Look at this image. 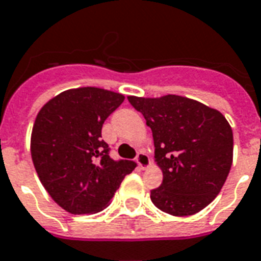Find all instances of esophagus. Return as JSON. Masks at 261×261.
<instances>
[{
	"label": "esophagus",
	"instance_id": "obj_1",
	"mask_svg": "<svg viewBox=\"0 0 261 261\" xmlns=\"http://www.w3.org/2000/svg\"><path fill=\"white\" fill-rule=\"evenodd\" d=\"M135 162L138 163V166L141 167L142 170H145V168L150 164V159H149V156L145 152H138V154L135 157Z\"/></svg>",
	"mask_w": 261,
	"mask_h": 261
}]
</instances>
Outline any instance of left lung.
<instances>
[{"mask_svg":"<svg viewBox=\"0 0 261 261\" xmlns=\"http://www.w3.org/2000/svg\"><path fill=\"white\" fill-rule=\"evenodd\" d=\"M144 115L163 182L150 200L166 214L189 216L214 201L232 163V130L222 113L180 95L127 97Z\"/></svg>","mask_w":261,"mask_h":261,"instance_id":"left-lung-1","label":"left lung"}]
</instances>
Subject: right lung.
<instances>
[{"label": "right lung", "mask_w": 261, "mask_h": 261, "mask_svg": "<svg viewBox=\"0 0 261 261\" xmlns=\"http://www.w3.org/2000/svg\"><path fill=\"white\" fill-rule=\"evenodd\" d=\"M124 101L119 93L82 87L56 95L39 111L31 157L50 197L73 215L104 210L137 163L113 160L101 137L107 117Z\"/></svg>", "instance_id": "add662e5"}]
</instances>
